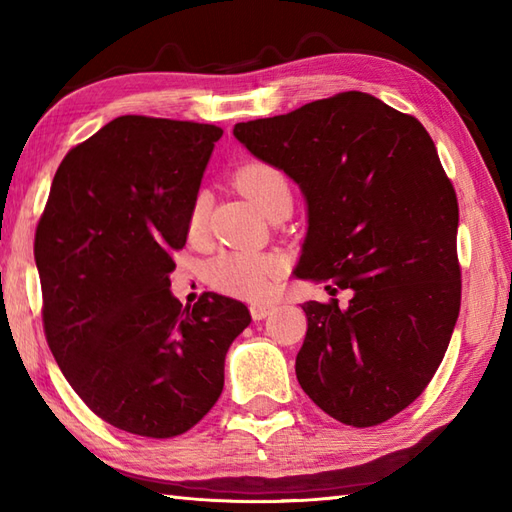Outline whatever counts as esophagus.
Returning <instances> with one entry per match:
<instances>
[{"label":"esophagus","instance_id":"obj_1","mask_svg":"<svg viewBox=\"0 0 512 512\" xmlns=\"http://www.w3.org/2000/svg\"><path fill=\"white\" fill-rule=\"evenodd\" d=\"M273 312H275V303H250V317L255 321H262Z\"/></svg>","mask_w":512,"mask_h":512}]
</instances>
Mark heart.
Wrapping results in <instances>:
<instances>
[{"instance_id": "b5f03b06", "label": "heart", "mask_w": 512, "mask_h": 512, "mask_svg": "<svg viewBox=\"0 0 512 512\" xmlns=\"http://www.w3.org/2000/svg\"><path fill=\"white\" fill-rule=\"evenodd\" d=\"M235 187L242 191L246 198L262 213H270L281 202H292L290 184L284 173L279 169L266 165V162H248L235 173ZM206 211H209V200L204 193H198L191 202L187 217V233L191 239H198L204 222ZM286 259L277 253H242V250H231L211 259L206 275L217 288L233 297L244 299H262L273 290L275 281L284 275Z\"/></svg>"}]
</instances>
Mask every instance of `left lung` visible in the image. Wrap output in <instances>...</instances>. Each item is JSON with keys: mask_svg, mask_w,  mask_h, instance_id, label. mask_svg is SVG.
<instances>
[{"mask_svg": "<svg viewBox=\"0 0 512 512\" xmlns=\"http://www.w3.org/2000/svg\"><path fill=\"white\" fill-rule=\"evenodd\" d=\"M255 158L299 184L308 235L295 275L339 308L306 301L301 389L328 416L374 427L416 400L460 314L458 198L418 118L365 92L237 123Z\"/></svg>", "mask_w": 512, "mask_h": 512, "instance_id": "1", "label": "left lung"}]
</instances>
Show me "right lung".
I'll use <instances>...</instances> for the list:
<instances>
[{
	"instance_id": "add662e5",
	"label": "right lung",
	"mask_w": 512,
	"mask_h": 512,
	"mask_svg": "<svg viewBox=\"0 0 512 512\" xmlns=\"http://www.w3.org/2000/svg\"><path fill=\"white\" fill-rule=\"evenodd\" d=\"M222 129L118 116L54 173L35 233L43 330L65 380L96 416L145 438L198 424L224 387L242 301L171 295L173 253Z\"/></svg>"
}]
</instances>
